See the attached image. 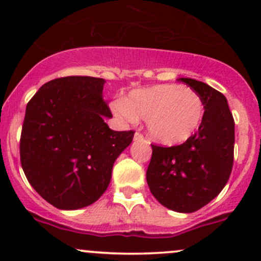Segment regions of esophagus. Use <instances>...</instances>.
Segmentation results:
<instances>
[{"label": "esophagus", "instance_id": "obj_1", "mask_svg": "<svg viewBox=\"0 0 261 261\" xmlns=\"http://www.w3.org/2000/svg\"><path fill=\"white\" fill-rule=\"evenodd\" d=\"M134 140H135V141H144L145 139H144V136L141 135L140 133H136L135 135H134Z\"/></svg>", "mask_w": 261, "mask_h": 261}]
</instances>
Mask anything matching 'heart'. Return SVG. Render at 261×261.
I'll list each match as a JSON object with an SVG mask.
<instances>
[{
	"label": "heart",
	"instance_id": "obj_1",
	"mask_svg": "<svg viewBox=\"0 0 261 261\" xmlns=\"http://www.w3.org/2000/svg\"><path fill=\"white\" fill-rule=\"evenodd\" d=\"M114 111L130 122L146 120L152 140L178 145L194 135L204 116L201 96L180 84H156L134 89L126 101H116Z\"/></svg>",
	"mask_w": 261,
	"mask_h": 261
}]
</instances>
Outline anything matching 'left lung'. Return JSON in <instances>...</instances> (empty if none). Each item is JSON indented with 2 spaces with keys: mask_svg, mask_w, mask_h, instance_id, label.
<instances>
[{
  "mask_svg": "<svg viewBox=\"0 0 261 261\" xmlns=\"http://www.w3.org/2000/svg\"><path fill=\"white\" fill-rule=\"evenodd\" d=\"M179 81L201 96L203 120L197 133L180 145H151L146 181L160 204L175 212L191 213L217 197L230 178L235 121L221 92L192 78Z\"/></svg>",
  "mask_w": 261,
  "mask_h": 261,
  "instance_id": "8db88e82",
  "label": "left lung"
}]
</instances>
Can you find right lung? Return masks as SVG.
<instances>
[{
    "mask_svg": "<svg viewBox=\"0 0 261 261\" xmlns=\"http://www.w3.org/2000/svg\"><path fill=\"white\" fill-rule=\"evenodd\" d=\"M105 80L83 75L43 84L26 106L21 167L33 188L59 210L94 203L111 181L118 155L134 131H114L102 97Z\"/></svg>",
    "mask_w": 261,
    "mask_h": 261,
    "instance_id": "1",
    "label": "right lung"
}]
</instances>
